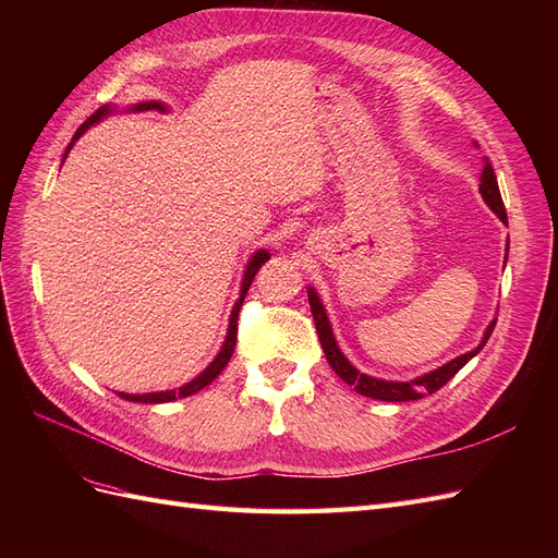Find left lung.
I'll return each instance as SVG.
<instances>
[{
	"label": "left lung",
	"instance_id": "left-lung-1",
	"mask_svg": "<svg viewBox=\"0 0 558 558\" xmlns=\"http://www.w3.org/2000/svg\"><path fill=\"white\" fill-rule=\"evenodd\" d=\"M480 193H482L486 205L492 207L494 214L500 218V221L508 223V211H505L502 197H500V191H498V181H496V174H494V167H492V162H488V160H486L484 172H482ZM508 248H510V242H508ZM307 295H310V305H312V314H314V324H316L318 340H320V347H324V353H326V359H328L330 367L335 369L337 375H340V379H344L349 386L356 388V391H359L361 396L375 398V400L408 402V400L424 398L426 393L440 391V388H442L456 373H459V369H461L472 356H477L480 349L486 344V340H488V337H492V332H494V328H496V320H492V326H488L486 332H484L482 344H480L475 351L463 353V356L449 361L447 365L433 369V373H428V375H424V377H418V379H414V381H386V379H375V377H367V375L359 373V369L353 367V365L344 359V353L340 351V347H337V342H335L330 324H328V316H326V310H324V305H320L318 295L314 293V289H310Z\"/></svg>",
	"mask_w": 558,
	"mask_h": 558
}]
</instances>
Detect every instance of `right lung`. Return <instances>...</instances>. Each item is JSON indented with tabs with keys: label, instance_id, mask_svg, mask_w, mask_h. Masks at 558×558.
I'll return each mask as SVG.
<instances>
[{
	"label": "right lung",
	"instance_id": "obj_1",
	"mask_svg": "<svg viewBox=\"0 0 558 558\" xmlns=\"http://www.w3.org/2000/svg\"><path fill=\"white\" fill-rule=\"evenodd\" d=\"M148 109L165 111V107H162L160 102H146V105L132 107V111H148ZM109 111H111V107L97 109V111L88 118V121L83 123V125L76 130V134L72 137V142H70V146H66V150H64V158H66V154H70L72 146H74V142L81 137V134L86 132L93 123H97L99 118L107 116ZM267 260H269V253H267V251H263V248L256 253V256H253V258L248 260V265H246V272H244V281H242V295H240V300H238V302H234V310H232V316H230V328H228L226 344H223V349H221V351H218V356L211 361V365L205 369V373L197 375L193 381H189L185 386H181L179 391H160V393H142V396L118 393V396L125 398V400H130V402H172V400H177V398H185V396H193V393L202 391V388H205L207 384H211L218 375H221V373H223V367L228 365V361H230V356H232L234 344H238V318H240L242 302H244V298H246V291L251 289V281H253V277L258 275V269H260Z\"/></svg>",
	"mask_w": 558,
	"mask_h": 558
}]
</instances>
